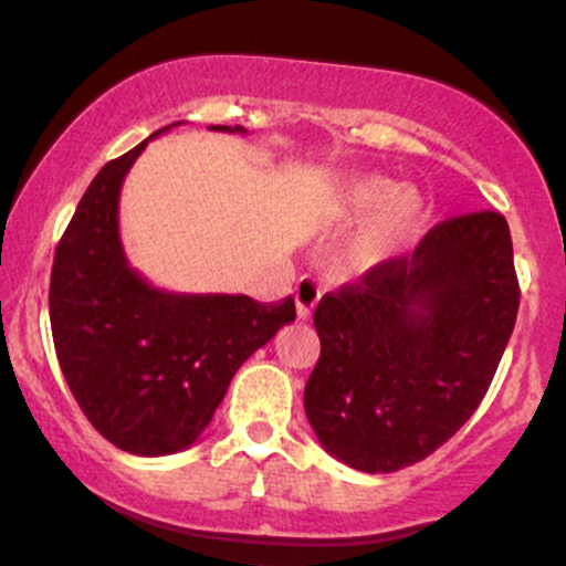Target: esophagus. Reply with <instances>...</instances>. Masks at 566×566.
Wrapping results in <instances>:
<instances>
[{
    "label": "esophagus",
    "instance_id": "obj_1",
    "mask_svg": "<svg viewBox=\"0 0 566 566\" xmlns=\"http://www.w3.org/2000/svg\"><path fill=\"white\" fill-rule=\"evenodd\" d=\"M292 295H295L297 316H301V319H308V316L314 314L316 303L322 301L324 287H322L319 282H316L314 276H301V279H297L295 292H292Z\"/></svg>",
    "mask_w": 566,
    "mask_h": 566
}]
</instances>
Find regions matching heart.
<instances>
[{
    "mask_svg": "<svg viewBox=\"0 0 566 566\" xmlns=\"http://www.w3.org/2000/svg\"><path fill=\"white\" fill-rule=\"evenodd\" d=\"M337 205L350 223H365L350 242V261L359 269H378L396 261L412 250L426 231V201L386 175L348 180Z\"/></svg>",
    "mask_w": 566,
    "mask_h": 566,
    "instance_id": "b5f03b06",
    "label": "heart"
}]
</instances>
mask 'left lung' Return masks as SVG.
<instances>
[{"mask_svg":"<svg viewBox=\"0 0 566 566\" xmlns=\"http://www.w3.org/2000/svg\"><path fill=\"white\" fill-rule=\"evenodd\" d=\"M518 282L500 212L433 226L412 255L327 292L303 405L322 447L365 473L420 463L482 405L516 324Z\"/></svg>","mask_w":566,"mask_h":566,"instance_id":"left-lung-1","label":"left lung"}]
</instances>
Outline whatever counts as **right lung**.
Instances as JSON below:
<instances>
[{"mask_svg": "<svg viewBox=\"0 0 566 566\" xmlns=\"http://www.w3.org/2000/svg\"><path fill=\"white\" fill-rule=\"evenodd\" d=\"M148 140L108 161L84 191L55 250L50 324L63 378L95 431L157 458L201 437L237 369L295 319V301L165 292L127 263L119 191Z\"/></svg>", "mask_w": 566, "mask_h": 566, "instance_id": "right-lung-1", "label": "right lung"}]
</instances>
